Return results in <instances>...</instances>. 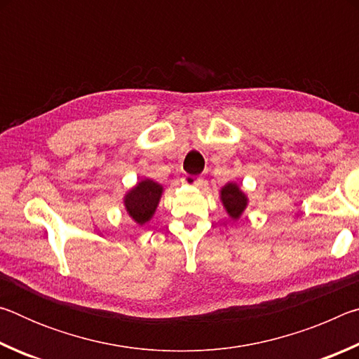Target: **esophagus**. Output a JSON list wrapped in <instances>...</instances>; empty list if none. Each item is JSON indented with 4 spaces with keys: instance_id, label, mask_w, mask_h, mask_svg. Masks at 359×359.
Instances as JSON below:
<instances>
[{
    "instance_id": "obj_1",
    "label": "esophagus",
    "mask_w": 359,
    "mask_h": 359,
    "mask_svg": "<svg viewBox=\"0 0 359 359\" xmlns=\"http://www.w3.org/2000/svg\"><path fill=\"white\" fill-rule=\"evenodd\" d=\"M182 182L187 185H193V187H198V188H204L205 185V180L203 177H196V175H191V174H185L184 177H182Z\"/></svg>"
}]
</instances>
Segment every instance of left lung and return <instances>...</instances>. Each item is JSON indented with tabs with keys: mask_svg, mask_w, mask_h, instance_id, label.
<instances>
[{
	"mask_svg": "<svg viewBox=\"0 0 359 359\" xmlns=\"http://www.w3.org/2000/svg\"><path fill=\"white\" fill-rule=\"evenodd\" d=\"M222 201L224 204V208H226L228 214L233 218H239L247 205L245 194L239 191V188L233 184H228L226 187H223Z\"/></svg>",
	"mask_w": 359,
	"mask_h": 359,
	"instance_id": "1",
	"label": "left lung"
}]
</instances>
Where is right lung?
Wrapping results in <instances>:
<instances>
[{"label":"right lung","mask_w":359,"mask_h":359,"mask_svg":"<svg viewBox=\"0 0 359 359\" xmlns=\"http://www.w3.org/2000/svg\"><path fill=\"white\" fill-rule=\"evenodd\" d=\"M161 190L163 188L154 180H142L126 194V210L139 224L149 222L150 217L154 215L158 201H160Z\"/></svg>","instance_id":"obj_1"}]
</instances>
